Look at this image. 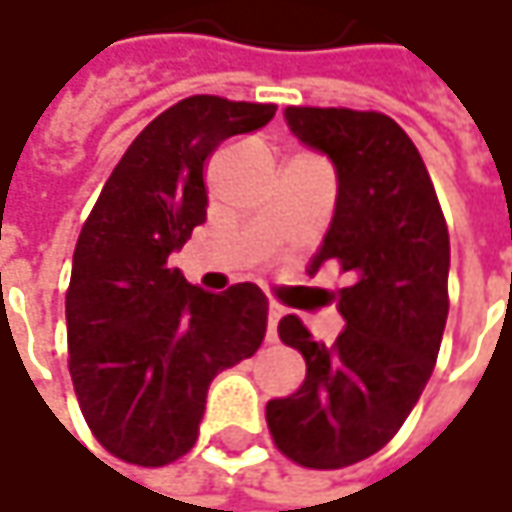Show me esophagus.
Returning a JSON list of instances; mask_svg holds the SVG:
<instances>
[{
	"label": "esophagus",
	"mask_w": 512,
	"mask_h": 512,
	"mask_svg": "<svg viewBox=\"0 0 512 512\" xmlns=\"http://www.w3.org/2000/svg\"><path fill=\"white\" fill-rule=\"evenodd\" d=\"M278 320H281V308H278V305H269V311H266V341H269V344L278 338V335H275Z\"/></svg>",
	"instance_id": "esophagus-1"
}]
</instances>
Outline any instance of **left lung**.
<instances>
[{
    "label": "left lung",
    "instance_id": "8db88e82",
    "mask_svg": "<svg viewBox=\"0 0 512 512\" xmlns=\"http://www.w3.org/2000/svg\"><path fill=\"white\" fill-rule=\"evenodd\" d=\"M290 130L338 168V204L314 269L335 260L347 329L317 341L287 314L305 358L296 394L266 403L275 448L302 468H347L385 448L415 409L448 320L451 240L427 165L397 121L344 106H287Z\"/></svg>",
    "mask_w": 512,
    "mask_h": 512
}]
</instances>
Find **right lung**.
I'll use <instances>...</instances> for the list:
<instances>
[{
  "mask_svg": "<svg viewBox=\"0 0 512 512\" xmlns=\"http://www.w3.org/2000/svg\"><path fill=\"white\" fill-rule=\"evenodd\" d=\"M272 115L275 103L216 94L168 106L82 225L64 299L67 367L88 430L118 460L159 468L189 454L213 376L255 356L266 335L257 284L207 293L168 257L207 219V159Z\"/></svg>",
  "mask_w": 512,
  "mask_h": 512,
  "instance_id": "right-lung-1",
  "label": "right lung"
}]
</instances>
